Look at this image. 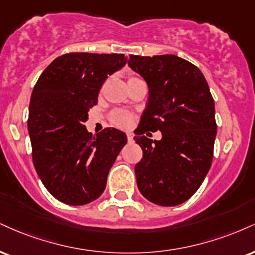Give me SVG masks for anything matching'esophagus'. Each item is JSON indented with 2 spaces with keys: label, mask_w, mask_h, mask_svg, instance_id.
Instances as JSON below:
<instances>
[{
  "label": "esophagus",
  "mask_w": 255,
  "mask_h": 255,
  "mask_svg": "<svg viewBox=\"0 0 255 255\" xmlns=\"http://www.w3.org/2000/svg\"><path fill=\"white\" fill-rule=\"evenodd\" d=\"M133 133H127V139H128V142H133Z\"/></svg>",
  "instance_id": "34e87169"
}]
</instances>
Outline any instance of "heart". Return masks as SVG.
Instances as JSON below:
<instances>
[{"label": "heart", "mask_w": 255, "mask_h": 255, "mask_svg": "<svg viewBox=\"0 0 255 255\" xmlns=\"http://www.w3.org/2000/svg\"><path fill=\"white\" fill-rule=\"evenodd\" d=\"M133 79H136V77H129V81H133ZM128 81V82H129ZM112 121L113 124L116 126H120V127H127L129 126L131 121V116L128 113L122 112V110H115L112 114Z\"/></svg>", "instance_id": "1"}]
</instances>
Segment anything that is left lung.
I'll use <instances>...</instances> for the list:
<instances>
[{
  "instance_id": "1",
  "label": "left lung",
  "mask_w": 255,
  "mask_h": 255,
  "mask_svg": "<svg viewBox=\"0 0 255 255\" xmlns=\"http://www.w3.org/2000/svg\"><path fill=\"white\" fill-rule=\"evenodd\" d=\"M128 65L148 85V103L134 136L142 149L137 188L152 203L182 204L209 172L216 137L215 104L203 73L174 54L129 56ZM160 130L161 140L143 135Z\"/></svg>"
}]
</instances>
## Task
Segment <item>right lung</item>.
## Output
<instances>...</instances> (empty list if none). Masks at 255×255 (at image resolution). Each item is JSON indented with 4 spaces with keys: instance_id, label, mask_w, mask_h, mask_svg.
<instances>
[{
    "instance_id": "obj_1",
    "label": "right lung",
    "mask_w": 255,
    "mask_h": 255,
    "mask_svg": "<svg viewBox=\"0 0 255 255\" xmlns=\"http://www.w3.org/2000/svg\"><path fill=\"white\" fill-rule=\"evenodd\" d=\"M124 54L66 53L41 73L29 103L28 133L35 171L58 201L83 205L100 197L109 170L127 143L124 131L85 128L102 84L124 67Z\"/></svg>"
}]
</instances>
